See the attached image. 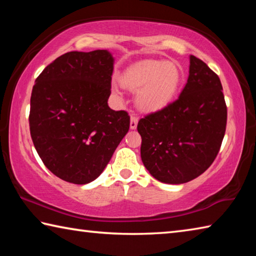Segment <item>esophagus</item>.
Masks as SVG:
<instances>
[{
  "label": "esophagus",
  "instance_id": "esophagus-1",
  "mask_svg": "<svg viewBox=\"0 0 256 256\" xmlns=\"http://www.w3.org/2000/svg\"><path fill=\"white\" fill-rule=\"evenodd\" d=\"M138 126V118L136 116H131V120H130V128L136 130Z\"/></svg>",
  "mask_w": 256,
  "mask_h": 256
}]
</instances>
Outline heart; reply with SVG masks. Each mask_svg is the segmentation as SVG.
<instances>
[{"label":"heart","mask_w":256,"mask_h":256,"mask_svg":"<svg viewBox=\"0 0 256 256\" xmlns=\"http://www.w3.org/2000/svg\"><path fill=\"white\" fill-rule=\"evenodd\" d=\"M125 89L136 92V104L146 112H158L176 96L182 84L180 68L172 62L146 60L128 68L120 76ZM112 92L120 96L118 86L112 84Z\"/></svg>","instance_id":"heart-1"}]
</instances>
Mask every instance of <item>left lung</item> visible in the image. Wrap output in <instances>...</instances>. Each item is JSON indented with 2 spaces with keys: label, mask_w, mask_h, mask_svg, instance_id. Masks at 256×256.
<instances>
[{
  "label": "left lung",
  "mask_w": 256,
  "mask_h": 256,
  "mask_svg": "<svg viewBox=\"0 0 256 256\" xmlns=\"http://www.w3.org/2000/svg\"><path fill=\"white\" fill-rule=\"evenodd\" d=\"M226 124L219 76L203 60L190 55L188 79L180 97L138 120L142 162L159 182L188 183L214 162Z\"/></svg>",
  "instance_id": "obj_1"
}]
</instances>
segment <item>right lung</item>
Wrapping results in <instances>:
<instances>
[{"label": "right lung", "mask_w": 256, "mask_h": 256, "mask_svg": "<svg viewBox=\"0 0 256 256\" xmlns=\"http://www.w3.org/2000/svg\"><path fill=\"white\" fill-rule=\"evenodd\" d=\"M114 60L107 50L68 52L34 81L30 136L45 166L68 183L96 180L130 128L128 112L107 102Z\"/></svg>", "instance_id": "add662e5"}]
</instances>
